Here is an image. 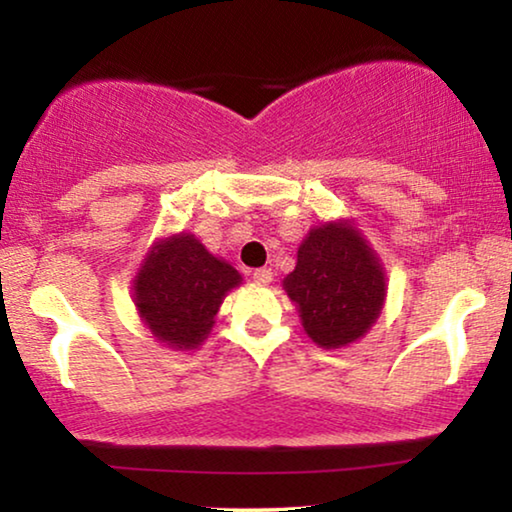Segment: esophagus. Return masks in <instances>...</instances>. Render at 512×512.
Listing matches in <instances>:
<instances>
[{
    "label": "esophagus",
    "instance_id": "esophagus-1",
    "mask_svg": "<svg viewBox=\"0 0 512 512\" xmlns=\"http://www.w3.org/2000/svg\"><path fill=\"white\" fill-rule=\"evenodd\" d=\"M254 282H258V284H270V282H272V270H268V268H258V270H254Z\"/></svg>",
    "mask_w": 512,
    "mask_h": 512
}]
</instances>
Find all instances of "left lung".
<instances>
[{
  "label": "left lung",
  "mask_w": 512,
  "mask_h": 512,
  "mask_svg": "<svg viewBox=\"0 0 512 512\" xmlns=\"http://www.w3.org/2000/svg\"><path fill=\"white\" fill-rule=\"evenodd\" d=\"M282 286L298 307L307 338L324 349L361 340L387 300V272L352 219L310 228L298 247L296 270Z\"/></svg>",
  "instance_id": "left-lung-1"
}]
</instances>
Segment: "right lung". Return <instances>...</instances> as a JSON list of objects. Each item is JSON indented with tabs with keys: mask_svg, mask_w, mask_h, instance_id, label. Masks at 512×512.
I'll list each match as a JSON object with an SVG mask.
<instances>
[{
	"mask_svg": "<svg viewBox=\"0 0 512 512\" xmlns=\"http://www.w3.org/2000/svg\"><path fill=\"white\" fill-rule=\"evenodd\" d=\"M240 284L233 265L184 230L146 251L132 279V303L153 338L174 352H191L207 340L223 298Z\"/></svg>",
	"mask_w": 512,
	"mask_h": 512,
	"instance_id": "1",
	"label": "right lung"
}]
</instances>
